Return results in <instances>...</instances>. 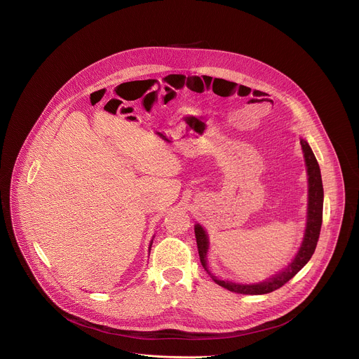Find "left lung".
<instances>
[{"label":"left lung","mask_w":359,"mask_h":359,"mask_svg":"<svg viewBox=\"0 0 359 359\" xmlns=\"http://www.w3.org/2000/svg\"><path fill=\"white\" fill-rule=\"evenodd\" d=\"M301 147H302L306 175H308V212H306V225H305L302 243L298 252L295 253L294 259L288 263V266H285L271 277L259 283L243 284V283L218 278L214 273L210 271L208 263H207V255L210 250L208 233L203 225L200 224L194 225V233H196L201 266L204 267L207 274L212 278V281L219 287L236 294H243V295H264V294L273 292L281 288L285 283H288L297 273H299L311 260L312 255L315 253L319 235H320L322 219H323V197H325L323 183H322L320 168L316 161V156L305 138H301Z\"/></svg>","instance_id":"left-lung-1"}]
</instances>
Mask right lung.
Instances as JSON below:
<instances>
[{
	"label": "right lung",
	"mask_w": 359,
	"mask_h": 359,
	"mask_svg": "<svg viewBox=\"0 0 359 359\" xmlns=\"http://www.w3.org/2000/svg\"><path fill=\"white\" fill-rule=\"evenodd\" d=\"M154 238H155V236H154ZM154 238H152V239H151V242H149V248H148V249H149V252H151V246H152V242H154Z\"/></svg>",
	"instance_id": "obj_1"
}]
</instances>
